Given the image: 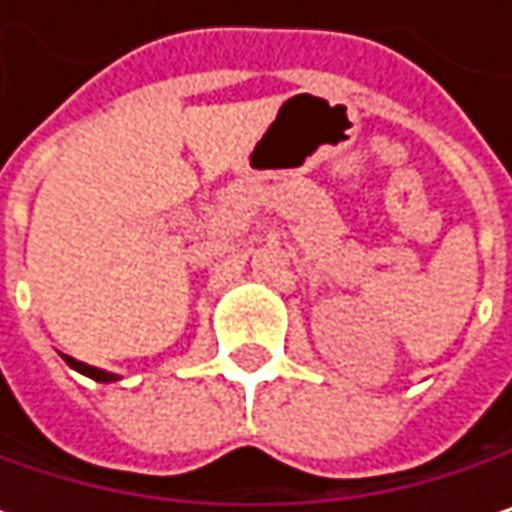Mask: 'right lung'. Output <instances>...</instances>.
Listing matches in <instances>:
<instances>
[{
    "label": "right lung",
    "instance_id": "right-lung-1",
    "mask_svg": "<svg viewBox=\"0 0 512 512\" xmlns=\"http://www.w3.org/2000/svg\"><path fill=\"white\" fill-rule=\"evenodd\" d=\"M67 359V365L70 368H76V371H82L85 377H91V380H99V383H111V380H117L114 374H108V371H99L94 365H85V362H79V359H73V356H64Z\"/></svg>",
    "mask_w": 512,
    "mask_h": 512
}]
</instances>
